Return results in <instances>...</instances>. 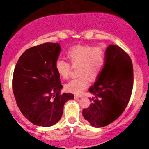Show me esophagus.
I'll return each mask as SVG.
<instances>
[{
	"instance_id": "obj_1",
	"label": "esophagus",
	"mask_w": 149,
	"mask_h": 149,
	"mask_svg": "<svg viewBox=\"0 0 149 149\" xmlns=\"http://www.w3.org/2000/svg\"><path fill=\"white\" fill-rule=\"evenodd\" d=\"M83 97L82 95H75V98H81Z\"/></svg>"
}]
</instances>
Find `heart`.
<instances>
[{
  "label": "heart",
  "instance_id": "b5f03b06",
  "mask_svg": "<svg viewBox=\"0 0 149 149\" xmlns=\"http://www.w3.org/2000/svg\"><path fill=\"white\" fill-rule=\"evenodd\" d=\"M73 67H77L78 78L71 80L65 88L68 92L74 94L82 93L88 87L89 78L96 80L106 64V53L100 47L90 45H77L71 47L66 54ZM71 66L69 62L58 59L55 62V69L59 76L67 78Z\"/></svg>",
  "mask_w": 149,
  "mask_h": 149
}]
</instances>
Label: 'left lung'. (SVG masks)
<instances>
[{
	"mask_svg": "<svg viewBox=\"0 0 149 149\" xmlns=\"http://www.w3.org/2000/svg\"><path fill=\"white\" fill-rule=\"evenodd\" d=\"M106 64L90 92L94 95L83 115L95 127L107 126L119 117L130 99L133 88V67L130 56L119 46L106 49Z\"/></svg>",
	"mask_w": 149,
	"mask_h": 149,
	"instance_id": "obj_1",
	"label": "left lung"
}]
</instances>
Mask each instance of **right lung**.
Listing matches in <instances>:
<instances>
[{"label": "right lung", "mask_w": 149, "mask_h": 149, "mask_svg": "<svg viewBox=\"0 0 149 149\" xmlns=\"http://www.w3.org/2000/svg\"><path fill=\"white\" fill-rule=\"evenodd\" d=\"M61 47L45 42L27 49L15 66L13 90L20 111L38 126L57 123L64 104L74 98L73 94H61L60 78L55 69Z\"/></svg>", "instance_id": "add662e5"}]
</instances>
